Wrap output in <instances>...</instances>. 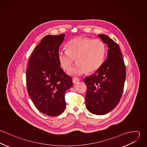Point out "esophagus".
Wrapping results in <instances>:
<instances>
[{"label": "esophagus", "instance_id": "34e87169", "mask_svg": "<svg viewBox=\"0 0 147 147\" xmlns=\"http://www.w3.org/2000/svg\"><path fill=\"white\" fill-rule=\"evenodd\" d=\"M80 81V79L78 78H74L72 79V82L74 84H76L77 83H78Z\"/></svg>", "mask_w": 147, "mask_h": 147}]
</instances>
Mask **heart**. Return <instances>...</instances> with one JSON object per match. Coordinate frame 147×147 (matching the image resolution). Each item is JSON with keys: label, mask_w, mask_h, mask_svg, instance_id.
Wrapping results in <instances>:
<instances>
[{"label": "heart", "mask_w": 147, "mask_h": 147, "mask_svg": "<svg viewBox=\"0 0 147 147\" xmlns=\"http://www.w3.org/2000/svg\"><path fill=\"white\" fill-rule=\"evenodd\" d=\"M67 50H60L58 59L64 69L68 70L76 61L77 63L68 73L81 75L98 70L104 61L106 46L100 40L77 37L67 44Z\"/></svg>", "instance_id": "obj_1"}]
</instances>
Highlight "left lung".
Returning <instances> with one entry per match:
<instances>
[{"label":"left lung","instance_id":"1","mask_svg":"<svg viewBox=\"0 0 147 147\" xmlns=\"http://www.w3.org/2000/svg\"><path fill=\"white\" fill-rule=\"evenodd\" d=\"M98 37L107 44V59L92 75L85 78L86 107L91 113L104 115L119 103L126 79V66L119 45L105 34Z\"/></svg>","mask_w":147,"mask_h":147}]
</instances>
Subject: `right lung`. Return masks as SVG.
Returning a JSON list of instances; mask_svg holds the SVG:
<instances>
[{"label":"right lung","instance_id":"add662e5","mask_svg":"<svg viewBox=\"0 0 147 147\" xmlns=\"http://www.w3.org/2000/svg\"><path fill=\"white\" fill-rule=\"evenodd\" d=\"M64 34L44 37L31 55L26 71L27 90L36 108L49 116H57L65 110V92L72 79L61 67L59 46Z\"/></svg>","mask_w":147,"mask_h":147}]
</instances>
